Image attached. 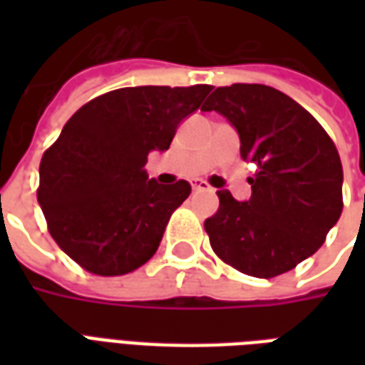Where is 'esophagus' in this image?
Instances as JSON below:
<instances>
[{
    "mask_svg": "<svg viewBox=\"0 0 365 365\" xmlns=\"http://www.w3.org/2000/svg\"><path fill=\"white\" fill-rule=\"evenodd\" d=\"M191 187H193V191H211L213 187L209 185L207 182H203V180H195V182H191Z\"/></svg>",
    "mask_w": 365,
    "mask_h": 365,
    "instance_id": "obj_1",
    "label": "esophagus"
}]
</instances>
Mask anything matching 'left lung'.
<instances>
[{"mask_svg": "<svg viewBox=\"0 0 365 365\" xmlns=\"http://www.w3.org/2000/svg\"><path fill=\"white\" fill-rule=\"evenodd\" d=\"M203 111L227 117L240 156L256 164L252 197L217 191L205 221L213 252L254 277H275L313 256L342 213V164L332 138L289 96L262 83L217 88Z\"/></svg>", "mask_w": 365, "mask_h": 365, "instance_id": "left-lung-1", "label": "left lung"}]
</instances>
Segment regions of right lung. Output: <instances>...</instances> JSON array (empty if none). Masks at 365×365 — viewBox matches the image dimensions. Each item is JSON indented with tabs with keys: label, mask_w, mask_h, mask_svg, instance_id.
<instances>
[{
	"label": "right lung",
	"mask_w": 365,
	"mask_h": 365,
	"mask_svg": "<svg viewBox=\"0 0 365 365\" xmlns=\"http://www.w3.org/2000/svg\"><path fill=\"white\" fill-rule=\"evenodd\" d=\"M213 86H140L107 91L80 107L41 160L36 191L48 232L96 275L135 272L158 250L185 180L160 185L144 164L168 150L175 128Z\"/></svg>",
	"instance_id": "add662e5"
}]
</instances>
